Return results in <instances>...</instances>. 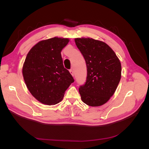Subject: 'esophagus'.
Listing matches in <instances>:
<instances>
[{"instance_id":"esophagus-1","label":"esophagus","mask_w":149,"mask_h":149,"mask_svg":"<svg viewBox=\"0 0 149 149\" xmlns=\"http://www.w3.org/2000/svg\"><path fill=\"white\" fill-rule=\"evenodd\" d=\"M70 73H71V74L73 76H74V71H73V70H70Z\"/></svg>"}]
</instances>
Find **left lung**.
I'll return each instance as SVG.
<instances>
[{
	"instance_id": "obj_1",
	"label": "left lung",
	"mask_w": 149,
	"mask_h": 149,
	"mask_svg": "<svg viewBox=\"0 0 149 149\" xmlns=\"http://www.w3.org/2000/svg\"><path fill=\"white\" fill-rule=\"evenodd\" d=\"M76 46L87 67L86 83L79 92L83 102L97 107L103 105L114 94L121 78V64L107 44L91 38H76Z\"/></svg>"
}]
</instances>
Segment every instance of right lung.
Listing matches in <instances>:
<instances>
[{
  "label": "right lung",
  "mask_w": 149,
  "mask_h": 149,
  "mask_svg": "<svg viewBox=\"0 0 149 149\" xmlns=\"http://www.w3.org/2000/svg\"><path fill=\"white\" fill-rule=\"evenodd\" d=\"M70 42L67 38L41 40L30 49L22 67V74L29 91L45 105H55L64 97L74 82L63 64L61 52Z\"/></svg>",
  "instance_id": "1"
}]
</instances>
